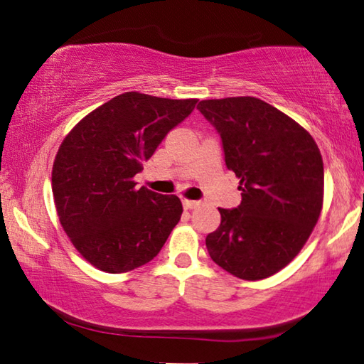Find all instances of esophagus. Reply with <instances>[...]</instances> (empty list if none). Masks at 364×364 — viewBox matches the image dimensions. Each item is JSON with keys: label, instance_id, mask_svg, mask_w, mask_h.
I'll return each instance as SVG.
<instances>
[{"label": "esophagus", "instance_id": "obj_1", "mask_svg": "<svg viewBox=\"0 0 364 364\" xmlns=\"http://www.w3.org/2000/svg\"><path fill=\"white\" fill-rule=\"evenodd\" d=\"M182 205L186 209H193L196 206H200L201 201H198V200H182Z\"/></svg>", "mask_w": 364, "mask_h": 364}]
</instances>
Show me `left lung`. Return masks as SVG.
Here are the masks:
<instances>
[{
	"instance_id": "8db88e82",
	"label": "left lung",
	"mask_w": 364,
	"mask_h": 364,
	"mask_svg": "<svg viewBox=\"0 0 364 364\" xmlns=\"http://www.w3.org/2000/svg\"><path fill=\"white\" fill-rule=\"evenodd\" d=\"M220 134L227 168L240 178L241 203L222 209L206 237L211 259L256 282L284 269L314 232L323 208V158L309 131L257 97L201 100Z\"/></svg>"
}]
</instances>
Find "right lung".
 <instances>
[{"label":"right lung","mask_w":364,"mask_h":364,"mask_svg":"<svg viewBox=\"0 0 364 364\" xmlns=\"http://www.w3.org/2000/svg\"><path fill=\"white\" fill-rule=\"evenodd\" d=\"M196 102L124 92L86 114L63 139L53 166L57 215L95 269L124 273L145 265L181 220L176 195L136 188L134 176Z\"/></svg>","instance_id":"right-lung-1"}]
</instances>
